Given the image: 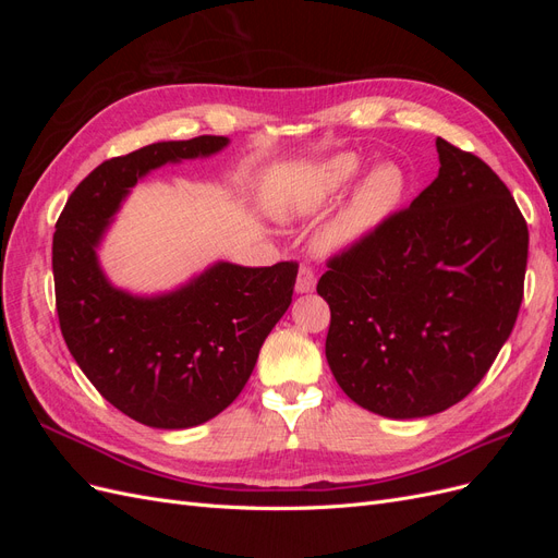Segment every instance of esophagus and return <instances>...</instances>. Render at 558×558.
Wrapping results in <instances>:
<instances>
[{
	"mask_svg": "<svg viewBox=\"0 0 558 558\" xmlns=\"http://www.w3.org/2000/svg\"><path fill=\"white\" fill-rule=\"evenodd\" d=\"M314 289H316V275H314V269L302 265V267L298 269L295 291H298V293H312Z\"/></svg>",
	"mask_w": 558,
	"mask_h": 558,
	"instance_id": "obj_1",
	"label": "esophagus"
}]
</instances>
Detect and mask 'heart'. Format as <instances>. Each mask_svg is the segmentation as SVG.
Here are the masks:
<instances>
[{
    "label": "heart",
    "mask_w": 558,
    "mask_h": 558,
    "mask_svg": "<svg viewBox=\"0 0 558 558\" xmlns=\"http://www.w3.org/2000/svg\"><path fill=\"white\" fill-rule=\"evenodd\" d=\"M363 167L365 160L353 150H344V154L320 162L279 202L281 214L289 218L314 214L344 193L361 177ZM404 189H408V179L398 165L381 162L373 167L353 189L340 214L320 230L318 248L324 253H340L367 240L396 214L404 197Z\"/></svg>",
    "instance_id": "1"
}]
</instances>
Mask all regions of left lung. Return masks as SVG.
<instances>
[{
  "label": "left lung",
  "instance_id": "obj_1",
  "mask_svg": "<svg viewBox=\"0 0 558 558\" xmlns=\"http://www.w3.org/2000/svg\"><path fill=\"white\" fill-rule=\"evenodd\" d=\"M440 172L408 209L328 260L326 359L342 391L388 418L463 400L508 342L529 228L498 174L435 140Z\"/></svg>",
  "mask_w": 558,
  "mask_h": 558
}]
</instances>
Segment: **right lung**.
I'll return each instance as SVG.
<instances>
[{
  "mask_svg": "<svg viewBox=\"0 0 558 558\" xmlns=\"http://www.w3.org/2000/svg\"><path fill=\"white\" fill-rule=\"evenodd\" d=\"M228 144L205 134L111 158L76 185L56 226V307L66 349L116 410L150 428H193L221 414L242 393L265 337L293 300L295 263L218 260L158 295L118 289L99 265L105 232L140 179Z\"/></svg>",
  "mask_w": 558,
  "mask_h": 558,
  "instance_id": "1",
  "label": "right lung"
}]
</instances>
